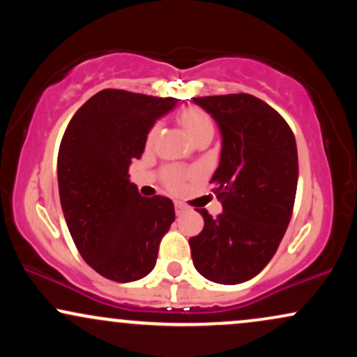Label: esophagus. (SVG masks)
Instances as JSON below:
<instances>
[{
    "instance_id": "esophagus-1",
    "label": "esophagus",
    "mask_w": 357,
    "mask_h": 357,
    "mask_svg": "<svg viewBox=\"0 0 357 357\" xmlns=\"http://www.w3.org/2000/svg\"><path fill=\"white\" fill-rule=\"evenodd\" d=\"M174 211H176V215L181 216L183 213H186V211H188V208L184 206L183 203H178V202H176V203H174Z\"/></svg>"
}]
</instances>
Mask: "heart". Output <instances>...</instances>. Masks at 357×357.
<instances>
[{
  "mask_svg": "<svg viewBox=\"0 0 357 357\" xmlns=\"http://www.w3.org/2000/svg\"><path fill=\"white\" fill-rule=\"evenodd\" d=\"M178 119L179 124L186 129V132L190 134L192 141H196V139L202 136H206V134H211L213 136V132H215V124H213L211 116L199 107H184L181 112L178 114ZM158 132L159 127L154 126L153 129L149 130V134H147V144H151V142L154 141ZM184 178H186V174H184L183 171H179L178 167H169L165 173V181L171 190H179Z\"/></svg>",
  "mask_w": 357,
  "mask_h": 357,
  "instance_id": "1",
  "label": "heart"
}]
</instances>
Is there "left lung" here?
Segmentation results:
<instances>
[{
	"label": "left lung",
	"instance_id": "1",
	"mask_svg": "<svg viewBox=\"0 0 357 357\" xmlns=\"http://www.w3.org/2000/svg\"><path fill=\"white\" fill-rule=\"evenodd\" d=\"M221 134L220 165L211 178L223 204L206 210L199 235L190 238L195 268L223 285L247 282L264 270L284 238L296 202L298 158L284 117L250 93L195 97Z\"/></svg>",
	"mask_w": 357,
	"mask_h": 357
}]
</instances>
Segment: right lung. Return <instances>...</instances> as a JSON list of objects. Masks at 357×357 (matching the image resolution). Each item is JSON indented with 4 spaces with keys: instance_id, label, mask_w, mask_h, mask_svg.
<instances>
[{
    "instance_id": "obj_1",
    "label": "right lung",
    "mask_w": 357,
    "mask_h": 357,
    "mask_svg": "<svg viewBox=\"0 0 357 357\" xmlns=\"http://www.w3.org/2000/svg\"><path fill=\"white\" fill-rule=\"evenodd\" d=\"M176 104L174 97L100 90L61 139L56 173L68 231L82 258L109 280L146 277L174 221L173 202L139 195L129 166L141 158L151 127Z\"/></svg>"
}]
</instances>
